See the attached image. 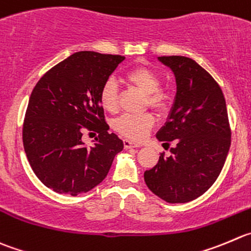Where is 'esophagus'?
<instances>
[{"mask_svg": "<svg viewBox=\"0 0 251 251\" xmlns=\"http://www.w3.org/2000/svg\"><path fill=\"white\" fill-rule=\"evenodd\" d=\"M123 144H124V148H126V149H130V148H139L140 147V144H137V143L132 142V140H129V139H124Z\"/></svg>", "mask_w": 251, "mask_h": 251, "instance_id": "1", "label": "esophagus"}]
</instances>
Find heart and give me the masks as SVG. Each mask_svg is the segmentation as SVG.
<instances>
[{
	"instance_id": "obj_1",
	"label": "heart",
	"mask_w": 251,
	"mask_h": 251,
	"mask_svg": "<svg viewBox=\"0 0 251 251\" xmlns=\"http://www.w3.org/2000/svg\"><path fill=\"white\" fill-rule=\"evenodd\" d=\"M128 82L137 86L147 94V104L159 113H166L173 104V95L161 88L160 76L148 66H135L124 75ZM100 103L104 111L114 113L118 109V87L116 81L108 78L100 90ZM155 123L154 116L149 112L142 114H123L117 118L113 127L119 134L132 140H142Z\"/></svg>"
}]
</instances>
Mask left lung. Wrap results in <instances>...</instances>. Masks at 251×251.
Returning <instances> with one entry per match:
<instances>
[{
  "label": "left lung",
  "mask_w": 251,
  "mask_h": 251,
  "mask_svg": "<svg viewBox=\"0 0 251 251\" xmlns=\"http://www.w3.org/2000/svg\"><path fill=\"white\" fill-rule=\"evenodd\" d=\"M157 59L173 70L176 96L156 138L174 147L170 156L160 154L144 180L164 201L186 203L203 195L223 169L230 148L228 112L219 85L195 60L177 55Z\"/></svg>",
  "instance_id": "1"
}]
</instances>
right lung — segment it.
Returning <instances> with one entry per match:
<instances>
[{
  "label": "right lung",
  "mask_w": 251,
  "mask_h": 251,
  "mask_svg": "<svg viewBox=\"0 0 251 251\" xmlns=\"http://www.w3.org/2000/svg\"><path fill=\"white\" fill-rule=\"evenodd\" d=\"M124 59L75 52L47 71L33 88L23 123V147L47 187L77 196L107 176L123 142L108 133L100 90ZM86 131L99 134L91 148L82 142Z\"/></svg>",
  "instance_id": "1"
}]
</instances>
